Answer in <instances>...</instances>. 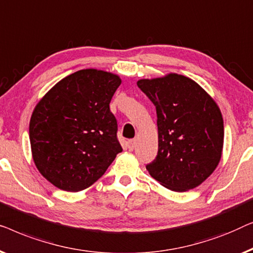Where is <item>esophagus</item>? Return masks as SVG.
<instances>
[{"instance_id":"obj_1","label":"esophagus","mask_w":253,"mask_h":253,"mask_svg":"<svg viewBox=\"0 0 253 253\" xmlns=\"http://www.w3.org/2000/svg\"><path fill=\"white\" fill-rule=\"evenodd\" d=\"M135 145H136V141L135 140L128 141V149H129V150H133V149L135 148Z\"/></svg>"}]
</instances>
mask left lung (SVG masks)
<instances>
[{
	"mask_svg": "<svg viewBox=\"0 0 253 253\" xmlns=\"http://www.w3.org/2000/svg\"><path fill=\"white\" fill-rule=\"evenodd\" d=\"M156 106L158 155L147 169L167 189L182 193L202 184L219 165L223 119L214 99L190 78L169 73L140 79Z\"/></svg>",
	"mask_w": 253,
	"mask_h": 253,
	"instance_id": "obj_1",
	"label": "left lung"
}]
</instances>
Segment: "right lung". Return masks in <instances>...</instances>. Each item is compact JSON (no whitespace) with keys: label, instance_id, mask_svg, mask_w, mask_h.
<instances>
[{"label":"right lung","instance_id":"1","mask_svg":"<svg viewBox=\"0 0 253 253\" xmlns=\"http://www.w3.org/2000/svg\"><path fill=\"white\" fill-rule=\"evenodd\" d=\"M120 84L111 72L80 70L58 81L35 105L30 120L32 157L58 189H87L123 151L110 111Z\"/></svg>","mask_w":253,"mask_h":253}]
</instances>
